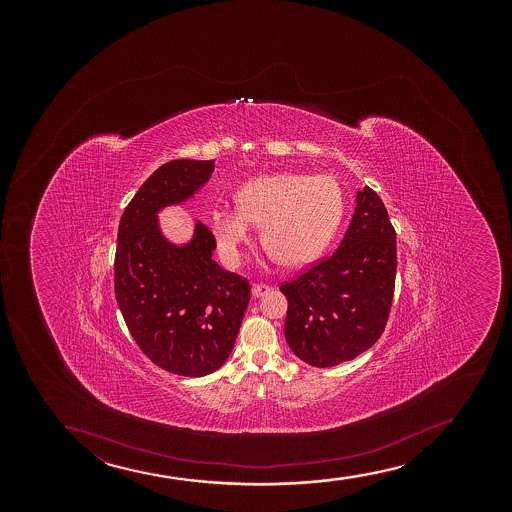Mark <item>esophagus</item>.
<instances>
[{"mask_svg":"<svg viewBox=\"0 0 512 512\" xmlns=\"http://www.w3.org/2000/svg\"><path fill=\"white\" fill-rule=\"evenodd\" d=\"M268 292H271L270 285H265V283H254L253 285V295L254 297H261V295H266Z\"/></svg>","mask_w":512,"mask_h":512,"instance_id":"esophagus-1","label":"esophagus"}]
</instances>
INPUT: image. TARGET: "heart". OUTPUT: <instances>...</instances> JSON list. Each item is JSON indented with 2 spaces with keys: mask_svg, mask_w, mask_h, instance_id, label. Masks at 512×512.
<instances>
[{
  "mask_svg": "<svg viewBox=\"0 0 512 512\" xmlns=\"http://www.w3.org/2000/svg\"><path fill=\"white\" fill-rule=\"evenodd\" d=\"M237 208L217 206L210 225L222 258L237 265L251 224L261 225V239L287 266L318 259L343 217V191L331 176L273 174L247 181L235 196Z\"/></svg>",
  "mask_w": 512,
  "mask_h": 512,
  "instance_id": "heart-1",
  "label": "heart"
}]
</instances>
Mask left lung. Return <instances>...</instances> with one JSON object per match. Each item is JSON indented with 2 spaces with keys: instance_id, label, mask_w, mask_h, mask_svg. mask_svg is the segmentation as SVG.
<instances>
[{
  "instance_id": "8db88e82",
  "label": "left lung",
  "mask_w": 512,
  "mask_h": 512,
  "mask_svg": "<svg viewBox=\"0 0 512 512\" xmlns=\"http://www.w3.org/2000/svg\"><path fill=\"white\" fill-rule=\"evenodd\" d=\"M396 263L388 210L365 186L335 253L280 285L292 352L312 367H333L369 350L388 323Z\"/></svg>"
}]
</instances>
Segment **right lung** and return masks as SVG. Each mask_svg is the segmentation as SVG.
<instances>
[{
	"mask_svg": "<svg viewBox=\"0 0 512 512\" xmlns=\"http://www.w3.org/2000/svg\"><path fill=\"white\" fill-rule=\"evenodd\" d=\"M213 160H171L136 191L119 222L114 292L141 352L160 369L201 377L229 359L251 299L247 278L222 270L215 235L198 222L193 241L172 246L157 212L212 176Z\"/></svg>",
	"mask_w": 512,
	"mask_h": 512,
	"instance_id": "obj_1",
	"label": "right lung"
}]
</instances>
